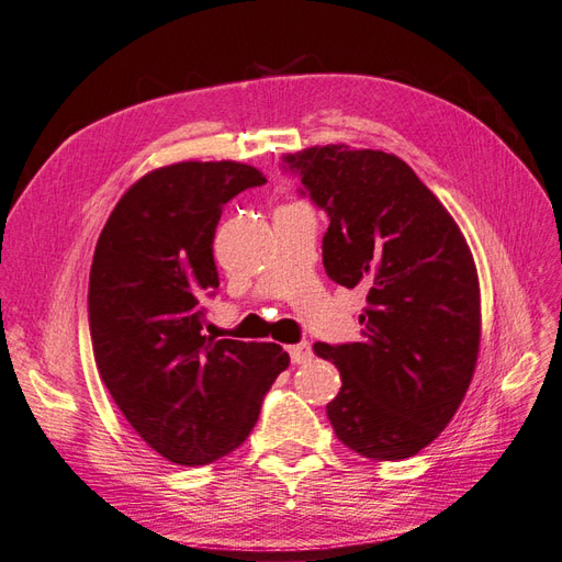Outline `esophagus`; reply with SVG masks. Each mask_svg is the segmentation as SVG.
<instances>
[{"instance_id":"obj_1","label":"esophagus","mask_w":562,"mask_h":562,"mask_svg":"<svg viewBox=\"0 0 562 562\" xmlns=\"http://www.w3.org/2000/svg\"><path fill=\"white\" fill-rule=\"evenodd\" d=\"M288 353H291V361H293V363H297V366H302V363H310V361H312V356H314V351H312V345H310V342H300V345L288 347Z\"/></svg>"}]
</instances>
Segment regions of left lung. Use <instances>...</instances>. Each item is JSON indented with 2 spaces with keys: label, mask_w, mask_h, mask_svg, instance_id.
Listing matches in <instances>:
<instances>
[{
  "label": "left lung",
  "mask_w": 562,
  "mask_h": 562,
  "mask_svg": "<svg viewBox=\"0 0 562 562\" xmlns=\"http://www.w3.org/2000/svg\"><path fill=\"white\" fill-rule=\"evenodd\" d=\"M283 161L330 217L328 277L368 291L359 342L314 345L342 375L328 403L335 436L382 462L413 457L448 427L479 361L481 285L469 244L396 155L326 145Z\"/></svg>",
  "instance_id": "1"
}]
</instances>
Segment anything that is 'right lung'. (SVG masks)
<instances>
[{
  "label": "right lung",
  "instance_id": "add662e5",
  "mask_svg": "<svg viewBox=\"0 0 562 562\" xmlns=\"http://www.w3.org/2000/svg\"><path fill=\"white\" fill-rule=\"evenodd\" d=\"M267 178L239 161H180L119 199L100 234L89 326L100 380L145 443L182 467L239 448L291 363L274 342L206 335L223 206Z\"/></svg>",
  "mask_w": 562,
  "mask_h": 562
}]
</instances>
